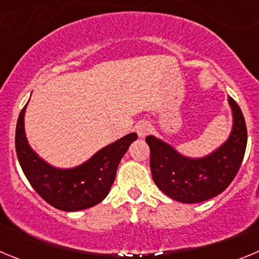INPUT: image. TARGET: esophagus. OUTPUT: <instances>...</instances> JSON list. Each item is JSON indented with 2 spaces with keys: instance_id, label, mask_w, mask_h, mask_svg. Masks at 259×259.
<instances>
[{
  "instance_id": "1",
  "label": "esophagus",
  "mask_w": 259,
  "mask_h": 259,
  "mask_svg": "<svg viewBox=\"0 0 259 259\" xmlns=\"http://www.w3.org/2000/svg\"><path fill=\"white\" fill-rule=\"evenodd\" d=\"M150 130H152V124H150L149 122H146V120L139 122V124H137L136 127L137 135H139V137H141V139H144L146 135H149Z\"/></svg>"
}]
</instances>
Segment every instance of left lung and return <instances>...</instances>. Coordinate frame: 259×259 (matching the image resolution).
Returning a JSON list of instances; mask_svg holds the SVG:
<instances>
[{
	"label": "left lung",
	"mask_w": 259,
	"mask_h": 259,
	"mask_svg": "<svg viewBox=\"0 0 259 259\" xmlns=\"http://www.w3.org/2000/svg\"><path fill=\"white\" fill-rule=\"evenodd\" d=\"M228 104L232 110V131L226 143L205 157H185L161 139L146 137L153 180L172 200L202 202L221 194L235 179L245 154L248 132L239 105L231 97Z\"/></svg>",
	"instance_id": "1"
}]
</instances>
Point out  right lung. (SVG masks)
Wrapping results in <instances>:
<instances>
[{
	"label": "right lung",
	"instance_id": "right-lung-1",
	"mask_svg": "<svg viewBox=\"0 0 259 259\" xmlns=\"http://www.w3.org/2000/svg\"><path fill=\"white\" fill-rule=\"evenodd\" d=\"M26 107L27 105L18 118L15 149L18 161L29 184L48 203L63 211H79L101 202L109 194L115 180L119 162L136 140L137 135H125L98 150L79 166L58 168L38 157L29 146L24 131Z\"/></svg>",
	"mask_w": 259,
	"mask_h": 259
}]
</instances>
